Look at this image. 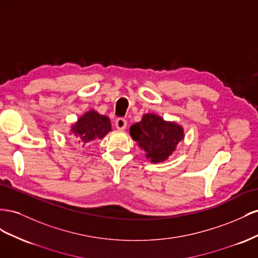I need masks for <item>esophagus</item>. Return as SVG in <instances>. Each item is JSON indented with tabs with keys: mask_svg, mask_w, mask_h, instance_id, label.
Masks as SVG:
<instances>
[{
	"mask_svg": "<svg viewBox=\"0 0 258 258\" xmlns=\"http://www.w3.org/2000/svg\"><path fill=\"white\" fill-rule=\"evenodd\" d=\"M126 124H127L126 120L123 119V117H117V119L115 120V127L120 131L125 130V127H126Z\"/></svg>",
	"mask_w": 258,
	"mask_h": 258,
	"instance_id": "34e87169",
	"label": "esophagus"
}]
</instances>
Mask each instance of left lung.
Wrapping results in <instances>:
<instances>
[{
    "label": "left lung",
    "instance_id": "obj_1",
    "mask_svg": "<svg viewBox=\"0 0 258 258\" xmlns=\"http://www.w3.org/2000/svg\"><path fill=\"white\" fill-rule=\"evenodd\" d=\"M130 134L152 163L165 161L183 139V130L178 124L165 122L151 113L145 114L141 122L132 125Z\"/></svg>",
    "mask_w": 258,
    "mask_h": 258
}]
</instances>
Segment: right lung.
<instances>
[{
  "mask_svg": "<svg viewBox=\"0 0 258 258\" xmlns=\"http://www.w3.org/2000/svg\"><path fill=\"white\" fill-rule=\"evenodd\" d=\"M110 131H111V123H110L109 117L101 115L94 110H91L81 116L78 122L71 127V132L75 134L78 142H83L84 144L94 141V139L102 138Z\"/></svg>",
  "mask_w": 258,
  "mask_h": 258,
  "instance_id": "add662e5",
  "label": "right lung"
}]
</instances>
